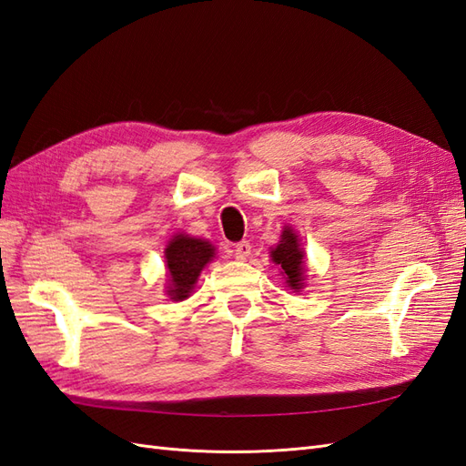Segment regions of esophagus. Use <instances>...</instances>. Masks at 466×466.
<instances>
[{"label": "esophagus", "instance_id": "34e87169", "mask_svg": "<svg viewBox=\"0 0 466 466\" xmlns=\"http://www.w3.org/2000/svg\"><path fill=\"white\" fill-rule=\"evenodd\" d=\"M250 255V243L248 241H241L235 245V258L237 260H247V257Z\"/></svg>", "mask_w": 466, "mask_h": 466}]
</instances>
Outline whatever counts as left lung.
<instances>
[{"mask_svg": "<svg viewBox=\"0 0 466 466\" xmlns=\"http://www.w3.org/2000/svg\"><path fill=\"white\" fill-rule=\"evenodd\" d=\"M272 262L280 267V274L286 279V284L292 288L294 292H299L304 288V272H306V258L304 250L299 248L298 233L292 228H284L280 241L270 250Z\"/></svg>", "mask_w": 466, "mask_h": 466, "instance_id": "left-lung-1", "label": "left lung"}]
</instances>
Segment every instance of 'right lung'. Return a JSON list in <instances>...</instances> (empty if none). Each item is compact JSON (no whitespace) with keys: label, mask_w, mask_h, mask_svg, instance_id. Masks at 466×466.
Masks as SVG:
<instances>
[{"label":"right lung","mask_w":466,"mask_h":466,"mask_svg":"<svg viewBox=\"0 0 466 466\" xmlns=\"http://www.w3.org/2000/svg\"><path fill=\"white\" fill-rule=\"evenodd\" d=\"M216 255L213 247L206 238H198L178 233L174 235L167 248V270H168V290L167 294L174 301H182L194 292V286L208 262Z\"/></svg>","instance_id":"1"}]
</instances>
